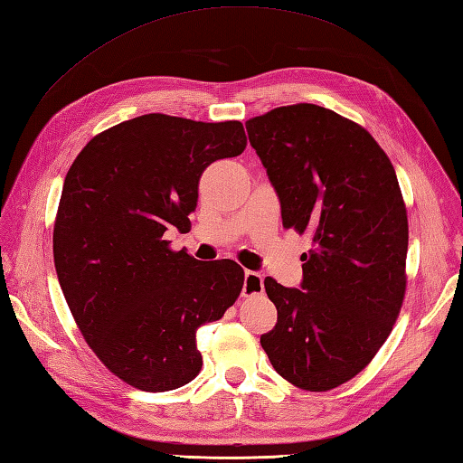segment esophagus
<instances>
[{"label":"esophagus","mask_w":463,"mask_h":463,"mask_svg":"<svg viewBox=\"0 0 463 463\" xmlns=\"http://www.w3.org/2000/svg\"><path fill=\"white\" fill-rule=\"evenodd\" d=\"M262 293H264V278L256 274V271H246L244 286H242L244 298H252V295H262Z\"/></svg>","instance_id":"1"}]
</instances>
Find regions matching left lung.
I'll return each mask as SVG.
<instances>
[{
	"label": "left lung",
	"instance_id": "left-lung-1",
	"mask_svg": "<svg viewBox=\"0 0 463 463\" xmlns=\"http://www.w3.org/2000/svg\"><path fill=\"white\" fill-rule=\"evenodd\" d=\"M246 130L283 229L313 241L301 289L264 279L278 323L260 345L291 385L330 391L373 360L405 299L409 221L395 168L362 125L313 103L248 118Z\"/></svg>",
	"mask_w": 463,
	"mask_h": 463
}]
</instances>
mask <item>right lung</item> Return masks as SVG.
<instances>
[{"label":"right lung","mask_w":463,"mask_h":463,"mask_svg":"<svg viewBox=\"0 0 463 463\" xmlns=\"http://www.w3.org/2000/svg\"><path fill=\"white\" fill-rule=\"evenodd\" d=\"M244 148L241 121L148 113L93 137L66 174L52 232L58 281L93 354L140 391L195 379L197 328L242 291L239 264H201L172 250L165 232L192 229L201 174Z\"/></svg>","instance_id":"1"}]
</instances>
